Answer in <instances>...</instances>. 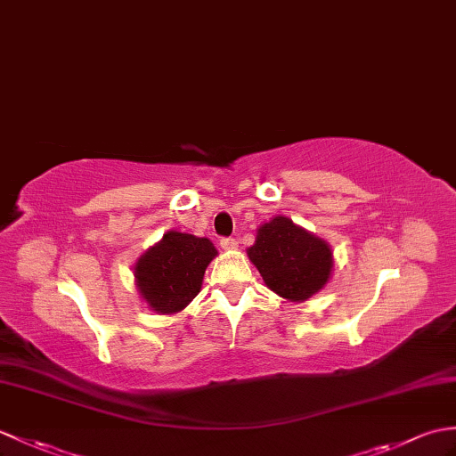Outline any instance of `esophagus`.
I'll return each mask as SVG.
<instances>
[{
    "instance_id": "34e87169",
    "label": "esophagus",
    "mask_w": 456,
    "mask_h": 456,
    "mask_svg": "<svg viewBox=\"0 0 456 456\" xmlns=\"http://www.w3.org/2000/svg\"><path fill=\"white\" fill-rule=\"evenodd\" d=\"M237 239H232V237H224L221 239V247H224L225 250H232V248H237Z\"/></svg>"
}]
</instances>
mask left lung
Here are the masks:
<instances>
[{"label":"left lung","mask_w":456,"mask_h":456,"mask_svg":"<svg viewBox=\"0 0 456 456\" xmlns=\"http://www.w3.org/2000/svg\"><path fill=\"white\" fill-rule=\"evenodd\" d=\"M248 258L268 288L289 301L309 299L332 272L330 247L281 216L258 229Z\"/></svg>","instance_id":"8db88e82"}]
</instances>
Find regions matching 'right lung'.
<instances>
[{
    "mask_svg": "<svg viewBox=\"0 0 456 456\" xmlns=\"http://www.w3.org/2000/svg\"><path fill=\"white\" fill-rule=\"evenodd\" d=\"M216 254V247L208 239L178 231L167 232L135 264L142 297L161 314L184 309L200 293L208 264Z\"/></svg>",
    "mask_w": 456,
    "mask_h": 456,
    "instance_id": "1",
    "label": "right lung"
}]
</instances>
